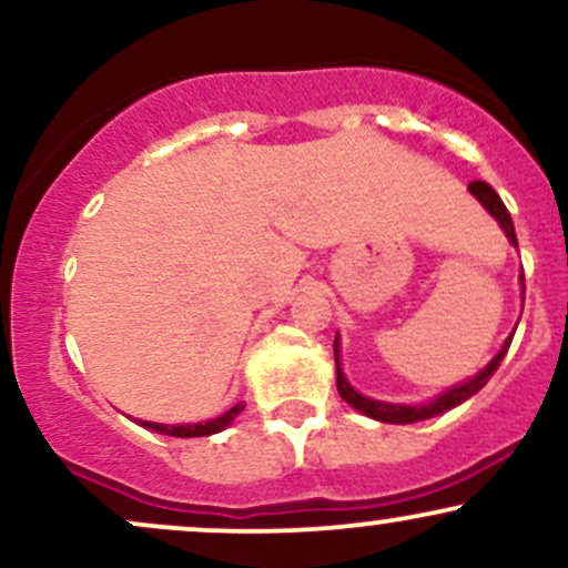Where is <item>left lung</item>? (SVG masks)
Returning a JSON list of instances; mask_svg holds the SVG:
<instances>
[{"label":"left lung","mask_w":568,"mask_h":568,"mask_svg":"<svg viewBox=\"0 0 568 568\" xmlns=\"http://www.w3.org/2000/svg\"><path fill=\"white\" fill-rule=\"evenodd\" d=\"M470 194L475 200L480 202V205L486 207L488 213H491L494 219H497V224L501 226V232H505V237L510 240V245L518 247V237H515V226H513V219L510 213H507L505 202L499 200V194L494 192L491 186L486 184V181H473L470 186ZM520 288L526 293V285H524V275H520ZM510 342H513V334L505 338V344H501V349L497 355L491 357V363L480 371V374H475L473 379L456 384V387L446 389V393L433 397V400L427 403H419V406H403V403H384V400H374V397H366L357 393L355 387L347 382V376H344L342 371V363H338V336L334 338V357H336V387H338V395L344 397V400L349 403L352 408L361 410V414L371 416V419L376 422H384V425H414V422H425V419H433V416L443 414V410H452L454 406H459V403H465L467 397H473L475 393H480V389L486 387V382L491 379L494 371L499 368L501 357L507 355V349H510Z\"/></svg>","instance_id":"left-lung-1"}]
</instances>
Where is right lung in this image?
<instances>
[{
	"instance_id": "add662e5",
	"label": "right lung",
	"mask_w": 568,
	"mask_h": 568,
	"mask_svg": "<svg viewBox=\"0 0 568 568\" xmlns=\"http://www.w3.org/2000/svg\"><path fill=\"white\" fill-rule=\"evenodd\" d=\"M243 408H245L243 403H234L226 414H221L211 422H197V425H160V422H141V427L154 429V433H162V435H171V438H205V435H216L221 429L230 427L234 416H237Z\"/></svg>"
}]
</instances>
